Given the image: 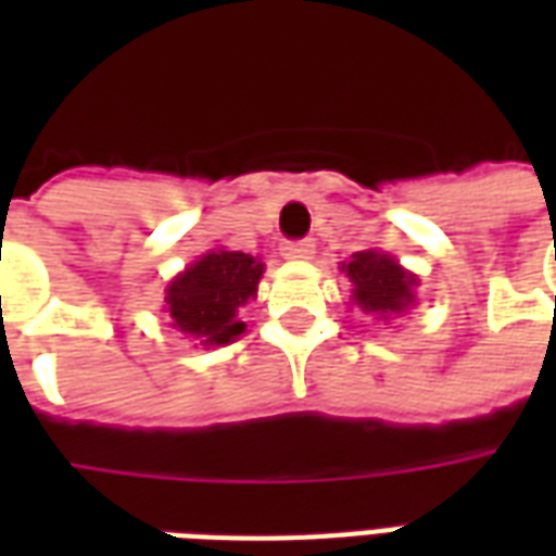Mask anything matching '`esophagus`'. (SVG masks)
<instances>
[{
    "label": "esophagus",
    "mask_w": 556,
    "mask_h": 556,
    "mask_svg": "<svg viewBox=\"0 0 556 556\" xmlns=\"http://www.w3.org/2000/svg\"><path fill=\"white\" fill-rule=\"evenodd\" d=\"M313 253H315L313 238L282 243V255H286V258H291V262H303V258H313Z\"/></svg>",
    "instance_id": "1"
}]
</instances>
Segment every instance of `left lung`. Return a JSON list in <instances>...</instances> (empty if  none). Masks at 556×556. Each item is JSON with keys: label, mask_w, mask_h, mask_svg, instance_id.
<instances>
[{"label": "left lung", "mask_w": 556, "mask_h": 556, "mask_svg": "<svg viewBox=\"0 0 556 556\" xmlns=\"http://www.w3.org/2000/svg\"><path fill=\"white\" fill-rule=\"evenodd\" d=\"M342 270L354 282L351 301L357 303L363 313L387 321V318H393V315L405 313L408 306H414L417 277L399 265L393 255L375 253V250L354 253L349 265H342Z\"/></svg>", "instance_id": "1"}]
</instances>
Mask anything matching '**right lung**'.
<instances>
[{
    "label": "right lung",
    "mask_w": 556,
    "mask_h": 556,
    "mask_svg": "<svg viewBox=\"0 0 556 556\" xmlns=\"http://www.w3.org/2000/svg\"><path fill=\"white\" fill-rule=\"evenodd\" d=\"M265 265L250 253L211 250L166 286L172 327L199 345H229L243 333L238 309L253 301Z\"/></svg>",
    "instance_id": "obj_1"
}]
</instances>
